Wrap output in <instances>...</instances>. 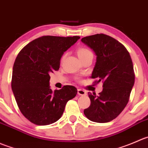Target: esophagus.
<instances>
[{
	"instance_id": "obj_1",
	"label": "esophagus",
	"mask_w": 148,
	"mask_h": 148,
	"mask_svg": "<svg viewBox=\"0 0 148 148\" xmlns=\"http://www.w3.org/2000/svg\"><path fill=\"white\" fill-rule=\"evenodd\" d=\"M77 94L80 96H85L86 95V91L83 89H77Z\"/></svg>"
}]
</instances>
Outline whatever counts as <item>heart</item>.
<instances>
[{
	"label": "heart",
	"mask_w": 148,
	"mask_h": 148,
	"mask_svg": "<svg viewBox=\"0 0 148 148\" xmlns=\"http://www.w3.org/2000/svg\"><path fill=\"white\" fill-rule=\"evenodd\" d=\"M77 54L78 58H80V60L86 58V57L88 56H93V52H92L90 49H88V48L86 47L78 48L77 50ZM64 58H65V56L62 57V60H63Z\"/></svg>",
	"instance_id": "heart-1"
}]
</instances>
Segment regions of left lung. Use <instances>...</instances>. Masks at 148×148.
<instances>
[{"label": "left lung", "instance_id": "left-lung-1", "mask_svg": "<svg viewBox=\"0 0 148 148\" xmlns=\"http://www.w3.org/2000/svg\"><path fill=\"white\" fill-rule=\"evenodd\" d=\"M81 41L96 54L91 78L103 82V88L99 96L88 93L90 105L84 109V114L92 122H109L119 116L129 101L134 83L131 57L122 44L103 34L86 36Z\"/></svg>", "mask_w": 148, "mask_h": 148}]
</instances>
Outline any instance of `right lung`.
Masks as SVG:
<instances>
[{"label":"right lung","instance_id":"right-lung-1","mask_svg":"<svg viewBox=\"0 0 148 148\" xmlns=\"http://www.w3.org/2000/svg\"><path fill=\"white\" fill-rule=\"evenodd\" d=\"M80 36H43L20 51L14 64L11 88L25 117L36 125H48L62 116L67 102L77 94L73 86L52 91L49 74L60 68L65 51Z\"/></svg>","mask_w":148,"mask_h":148}]
</instances>
